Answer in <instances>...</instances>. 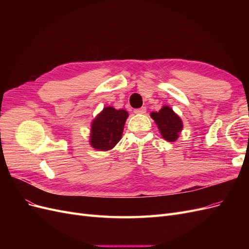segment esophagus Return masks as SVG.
<instances>
[{"label":"esophagus","instance_id":"1","mask_svg":"<svg viewBox=\"0 0 249 249\" xmlns=\"http://www.w3.org/2000/svg\"><path fill=\"white\" fill-rule=\"evenodd\" d=\"M146 112V107H141L140 109H136L134 111L135 114H144Z\"/></svg>","mask_w":249,"mask_h":249}]
</instances>
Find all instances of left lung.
<instances>
[{
	"instance_id": "8db88e82",
	"label": "left lung",
	"mask_w": 249,
	"mask_h": 249,
	"mask_svg": "<svg viewBox=\"0 0 249 249\" xmlns=\"http://www.w3.org/2000/svg\"><path fill=\"white\" fill-rule=\"evenodd\" d=\"M150 117L155 120L163 139L168 142L178 140L184 124L180 117L169 106H162L159 112H152Z\"/></svg>"
}]
</instances>
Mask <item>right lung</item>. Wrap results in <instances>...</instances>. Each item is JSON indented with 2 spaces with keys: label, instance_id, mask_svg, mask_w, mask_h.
Masks as SVG:
<instances>
[{
  "label": "right lung",
  "instance_id": "add662e5",
  "mask_svg": "<svg viewBox=\"0 0 249 249\" xmlns=\"http://www.w3.org/2000/svg\"><path fill=\"white\" fill-rule=\"evenodd\" d=\"M129 113L116 110L111 106L105 107L91 122L89 143L100 152H107L122 139L124 127Z\"/></svg>",
  "mask_w": 249,
  "mask_h": 249
}]
</instances>
